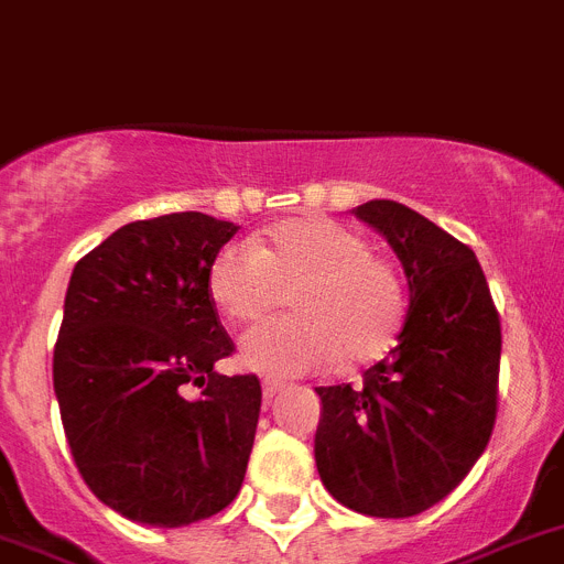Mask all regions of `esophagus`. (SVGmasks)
Returning <instances> with one entry per match:
<instances>
[{
    "mask_svg": "<svg viewBox=\"0 0 564 564\" xmlns=\"http://www.w3.org/2000/svg\"><path fill=\"white\" fill-rule=\"evenodd\" d=\"M283 389H286V383H283V380H263V398L267 400L278 398Z\"/></svg>",
    "mask_w": 564,
    "mask_h": 564,
    "instance_id": "obj_1",
    "label": "esophagus"
}]
</instances>
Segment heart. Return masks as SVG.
Segmentation results:
<instances>
[{"label": "heart", "instance_id": "1", "mask_svg": "<svg viewBox=\"0 0 564 564\" xmlns=\"http://www.w3.org/2000/svg\"><path fill=\"white\" fill-rule=\"evenodd\" d=\"M209 297L229 321L258 323L292 301L295 317L267 323L241 343L243 364L263 375H310L340 360L369 366L394 346L409 312L400 263L375 252L364 232L332 218H295L258 247L218 249Z\"/></svg>", "mask_w": 564, "mask_h": 564}]
</instances>
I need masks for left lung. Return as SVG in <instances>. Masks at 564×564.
Here are the masks:
<instances>
[{"label":"left lung","instance_id":"left-lung-1","mask_svg":"<svg viewBox=\"0 0 564 564\" xmlns=\"http://www.w3.org/2000/svg\"><path fill=\"white\" fill-rule=\"evenodd\" d=\"M355 215L398 252L409 312L398 346L364 383L315 389V459L340 506L403 519L448 497L486 452L502 329L471 247L398 200H366Z\"/></svg>","mask_w":564,"mask_h":564}]
</instances>
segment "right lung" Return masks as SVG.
<instances>
[{
	"instance_id": "add662e5",
	"label": "right lung",
	"mask_w": 564,
	"mask_h": 564,
	"mask_svg": "<svg viewBox=\"0 0 564 564\" xmlns=\"http://www.w3.org/2000/svg\"><path fill=\"white\" fill-rule=\"evenodd\" d=\"M235 232L204 213L159 215L73 269L53 389L82 479L133 522L189 525L241 491L261 380L215 371L235 343L207 286Z\"/></svg>"
}]
</instances>
